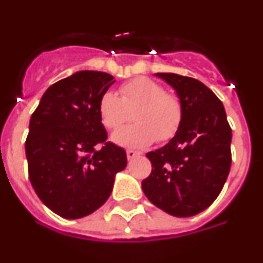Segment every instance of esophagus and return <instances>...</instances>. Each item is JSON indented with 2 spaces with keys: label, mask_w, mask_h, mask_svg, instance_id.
<instances>
[{
  "label": "esophagus",
  "mask_w": 263,
  "mask_h": 263,
  "mask_svg": "<svg viewBox=\"0 0 263 263\" xmlns=\"http://www.w3.org/2000/svg\"><path fill=\"white\" fill-rule=\"evenodd\" d=\"M139 155H141V153L134 152V150H127V152H126V157H127V159H129V160L134 159V158L139 157Z\"/></svg>",
  "instance_id": "1"
}]
</instances>
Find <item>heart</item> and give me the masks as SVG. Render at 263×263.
Listing matches in <instances>:
<instances>
[{
  "mask_svg": "<svg viewBox=\"0 0 263 263\" xmlns=\"http://www.w3.org/2000/svg\"><path fill=\"white\" fill-rule=\"evenodd\" d=\"M121 96L108 90L101 96L99 113L106 129H118L134 111L137 124L117 130L111 141L120 146L142 148L155 139L166 142L178 133L183 120V106L175 95L166 93L159 83L137 78L120 88Z\"/></svg>",
  "mask_w": 263,
  "mask_h": 263,
  "instance_id": "obj_1",
  "label": "heart"
}]
</instances>
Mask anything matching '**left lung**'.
<instances>
[{"label": "left lung", "instance_id": "obj_1", "mask_svg": "<svg viewBox=\"0 0 263 263\" xmlns=\"http://www.w3.org/2000/svg\"><path fill=\"white\" fill-rule=\"evenodd\" d=\"M157 76L176 90L183 120L166 146L146 154L153 170L142 190L168 215L190 217L206 210L227 182L232 129L222 103L201 81L176 73Z\"/></svg>", "mask_w": 263, "mask_h": 263}]
</instances>
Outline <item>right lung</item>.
Segmentation results:
<instances>
[{
	"instance_id": "add662e5",
	"label": "right lung",
	"mask_w": 263,
	"mask_h": 263,
	"mask_svg": "<svg viewBox=\"0 0 263 263\" xmlns=\"http://www.w3.org/2000/svg\"><path fill=\"white\" fill-rule=\"evenodd\" d=\"M115 81L106 72H76L51 85L30 118V182L42 203L64 218L99 210L127 164L124 148L106 141L99 113L100 99Z\"/></svg>"
}]
</instances>
